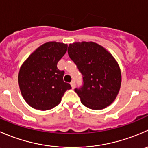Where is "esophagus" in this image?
Segmentation results:
<instances>
[{
  "instance_id": "esophagus-1",
  "label": "esophagus",
  "mask_w": 148,
  "mask_h": 148,
  "mask_svg": "<svg viewBox=\"0 0 148 148\" xmlns=\"http://www.w3.org/2000/svg\"><path fill=\"white\" fill-rule=\"evenodd\" d=\"M71 88H72V89H74V88H75V86H76V82H75V81H74V80H73V81H71Z\"/></svg>"
}]
</instances>
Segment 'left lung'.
I'll return each mask as SVG.
<instances>
[{
  "label": "left lung",
  "instance_id": "1",
  "mask_svg": "<svg viewBox=\"0 0 148 148\" xmlns=\"http://www.w3.org/2000/svg\"><path fill=\"white\" fill-rule=\"evenodd\" d=\"M68 54L82 75V85L74 91L84 105L97 110L112 104L121 85L120 69L114 57L102 46L85 41L69 44Z\"/></svg>",
  "mask_w": 148,
  "mask_h": 148
}]
</instances>
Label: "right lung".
I'll list each match as a JSON object with an SVG mask.
<instances>
[{
  "mask_svg": "<svg viewBox=\"0 0 148 148\" xmlns=\"http://www.w3.org/2000/svg\"><path fill=\"white\" fill-rule=\"evenodd\" d=\"M66 44L55 41L38 47L19 71L18 84L22 96L31 107L48 110L57 106L66 91L71 89L64 82V71L57 63L65 54Z\"/></svg>",
  "mask_w": 148,
  "mask_h": 148,
  "instance_id": "obj_1",
  "label": "right lung"
}]
</instances>
